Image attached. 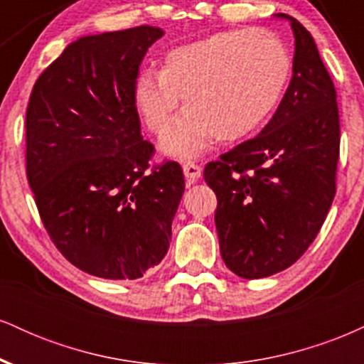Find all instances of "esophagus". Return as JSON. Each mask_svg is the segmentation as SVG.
<instances>
[{
    "instance_id": "obj_1",
    "label": "esophagus",
    "mask_w": 364,
    "mask_h": 364,
    "mask_svg": "<svg viewBox=\"0 0 364 364\" xmlns=\"http://www.w3.org/2000/svg\"><path fill=\"white\" fill-rule=\"evenodd\" d=\"M183 173H185V178L188 179V183H193L202 176V168L196 166L195 162H186V164L183 166Z\"/></svg>"
}]
</instances>
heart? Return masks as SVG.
Wrapping results in <instances>:
<instances>
[{"label": "heart", "mask_w": 364, "mask_h": 364, "mask_svg": "<svg viewBox=\"0 0 364 364\" xmlns=\"http://www.w3.org/2000/svg\"><path fill=\"white\" fill-rule=\"evenodd\" d=\"M284 43L267 31H229L169 49L161 72L141 70L133 82V106L149 132L161 133L164 156L195 159L212 140L248 136L270 116L291 77Z\"/></svg>", "instance_id": "heart-1"}]
</instances>
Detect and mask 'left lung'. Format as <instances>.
I'll return each instance as SVG.
<instances>
[{
    "instance_id": "left-lung-1",
    "label": "left lung",
    "mask_w": 364,
    "mask_h": 364,
    "mask_svg": "<svg viewBox=\"0 0 364 364\" xmlns=\"http://www.w3.org/2000/svg\"><path fill=\"white\" fill-rule=\"evenodd\" d=\"M292 77L272 119L257 136L208 162L217 195L223 260L243 279L291 267L318 235L336 196L339 109L332 78L310 32L292 16Z\"/></svg>"
}]
</instances>
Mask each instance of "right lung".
<instances>
[{
    "instance_id": "right-lung-1",
    "label": "right lung",
    "mask_w": 364,
    "mask_h": 364,
    "mask_svg": "<svg viewBox=\"0 0 364 364\" xmlns=\"http://www.w3.org/2000/svg\"><path fill=\"white\" fill-rule=\"evenodd\" d=\"M157 27L83 36L37 78L27 106V178L53 243L95 277L140 279L169 250L185 191L178 162L149 171L133 82Z\"/></svg>"
}]
</instances>
